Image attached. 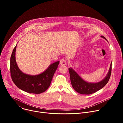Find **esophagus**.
<instances>
[{"instance_id":"esophagus-1","label":"esophagus","mask_w":123,"mask_h":123,"mask_svg":"<svg viewBox=\"0 0 123 123\" xmlns=\"http://www.w3.org/2000/svg\"><path fill=\"white\" fill-rule=\"evenodd\" d=\"M61 65H66L67 64V62L66 61L65 59H62L61 60H60V62Z\"/></svg>"}]
</instances>
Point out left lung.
Here are the masks:
<instances>
[{"label":"left lung","instance_id":"left-lung-1","mask_svg":"<svg viewBox=\"0 0 123 123\" xmlns=\"http://www.w3.org/2000/svg\"><path fill=\"white\" fill-rule=\"evenodd\" d=\"M101 37L108 41L107 39L104 36H101ZM112 62L109 71L105 78L98 82L91 83L84 80L72 68L70 67L69 68V71L70 75L71 83L74 89L78 93L81 94H91L98 91L107 84L110 78Z\"/></svg>","mask_w":123,"mask_h":123}]
</instances>
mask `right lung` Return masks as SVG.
Segmentation results:
<instances>
[{"mask_svg": "<svg viewBox=\"0 0 123 123\" xmlns=\"http://www.w3.org/2000/svg\"><path fill=\"white\" fill-rule=\"evenodd\" d=\"M17 44L13 50L10 58V69L11 78L15 85L23 91L33 94H40L49 88L53 75L60 62L51 64L42 73L35 75L25 74L19 68L15 58Z\"/></svg>", "mask_w": 123, "mask_h": 123, "instance_id": "1", "label": "right lung"}]
</instances>
